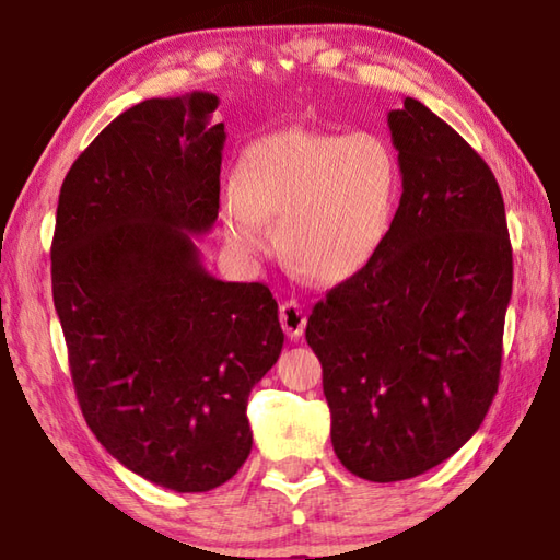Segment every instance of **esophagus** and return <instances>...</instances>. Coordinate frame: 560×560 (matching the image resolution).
<instances>
[{
	"instance_id": "34e87169",
	"label": "esophagus",
	"mask_w": 560,
	"mask_h": 560,
	"mask_svg": "<svg viewBox=\"0 0 560 560\" xmlns=\"http://www.w3.org/2000/svg\"><path fill=\"white\" fill-rule=\"evenodd\" d=\"M279 320H281L283 334L296 340L301 338L303 328H306V311H303L299 301H283L279 308Z\"/></svg>"
}]
</instances>
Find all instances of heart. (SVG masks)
Returning a JSON list of instances; mask_svg holds the SVG:
<instances>
[{
  "label": "heart",
  "instance_id": "b5f03b06",
  "mask_svg": "<svg viewBox=\"0 0 560 560\" xmlns=\"http://www.w3.org/2000/svg\"><path fill=\"white\" fill-rule=\"evenodd\" d=\"M400 200V158L381 132L283 128L244 148L222 195V224L236 252L267 254L277 222L283 259L336 287L381 257Z\"/></svg>",
  "mask_w": 560,
  "mask_h": 560
}]
</instances>
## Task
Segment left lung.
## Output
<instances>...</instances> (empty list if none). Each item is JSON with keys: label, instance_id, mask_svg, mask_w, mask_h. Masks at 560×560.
Instances as JSON below:
<instances>
[{"label": "left lung", "instance_id": "left-lung-1", "mask_svg": "<svg viewBox=\"0 0 560 560\" xmlns=\"http://www.w3.org/2000/svg\"><path fill=\"white\" fill-rule=\"evenodd\" d=\"M387 126L402 167L390 240L306 326L336 457L381 485L438 467L485 422L514 281L504 197L485 160L415 98Z\"/></svg>", "mask_w": 560, "mask_h": 560}]
</instances>
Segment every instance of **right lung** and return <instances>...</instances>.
I'll return each instance as SVG.
<instances>
[{"label":"right lung","instance_id":"right-lung-1","mask_svg":"<svg viewBox=\"0 0 560 560\" xmlns=\"http://www.w3.org/2000/svg\"><path fill=\"white\" fill-rule=\"evenodd\" d=\"M220 98H150L98 132L56 207L51 289L96 440L158 487L210 491L252 452L246 400L283 346L264 283L222 281L192 236L220 212Z\"/></svg>","mask_w":560,"mask_h":560}]
</instances>
